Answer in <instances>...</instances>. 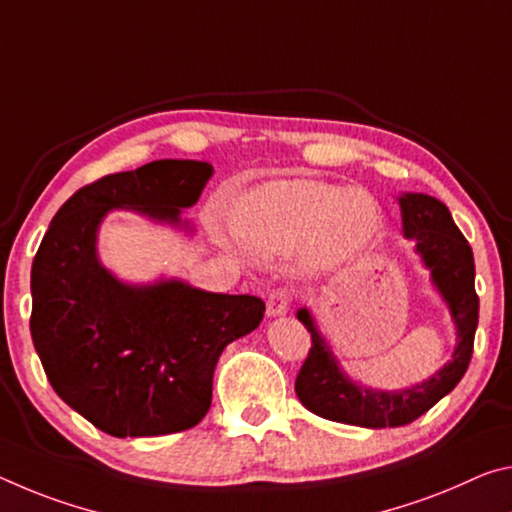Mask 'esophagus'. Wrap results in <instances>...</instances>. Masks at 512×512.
<instances>
[{
	"instance_id": "34e87169",
	"label": "esophagus",
	"mask_w": 512,
	"mask_h": 512,
	"mask_svg": "<svg viewBox=\"0 0 512 512\" xmlns=\"http://www.w3.org/2000/svg\"><path fill=\"white\" fill-rule=\"evenodd\" d=\"M291 300H294V296H291V291H287V289H273L271 294H269V300H266V310H269L271 316L287 314Z\"/></svg>"
}]
</instances>
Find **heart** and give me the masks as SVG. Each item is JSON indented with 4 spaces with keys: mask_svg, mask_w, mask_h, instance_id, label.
<instances>
[{
    "mask_svg": "<svg viewBox=\"0 0 512 512\" xmlns=\"http://www.w3.org/2000/svg\"><path fill=\"white\" fill-rule=\"evenodd\" d=\"M383 223L369 193L321 180L266 182L234 209L232 225L243 246L259 255L303 248L310 264L332 266L362 253Z\"/></svg>",
    "mask_w": 512,
    "mask_h": 512,
    "instance_id": "heart-1",
    "label": "heart"
}]
</instances>
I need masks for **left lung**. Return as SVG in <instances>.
Wrapping results in <instances>:
<instances>
[{
  "instance_id": "8db88e82",
  "label": "left lung",
  "mask_w": 512,
  "mask_h": 512,
  "mask_svg": "<svg viewBox=\"0 0 512 512\" xmlns=\"http://www.w3.org/2000/svg\"><path fill=\"white\" fill-rule=\"evenodd\" d=\"M405 237L417 241V253L431 269L433 282L449 305L458 326V348L453 360L426 383L401 392H371L353 385L337 367L307 310L298 319L312 337L310 353L296 376V394L307 410L323 419L364 428H396L412 424L451 392L465 376L474 353L478 326V296L474 289V255L467 239L456 227L444 202L408 193L401 198Z\"/></svg>"
}]
</instances>
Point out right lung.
<instances>
[{"label":"right lung","instance_id":"right-lung-1","mask_svg":"<svg viewBox=\"0 0 512 512\" xmlns=\"http://www.w3.org/2000/svg\"><path fill=\"white\" fill-rule=\"evenodd\" d=\"M212 166L161 159L104 175L63 202L31 266V337L47 380L72 410L113 437H154L200 424L223 348L264 316L262 298L209 294L184 282L127 287L95 257L113 207L180 223Z\"/></svg>","mask_w":512,"mask_h":512}]
</instances>
